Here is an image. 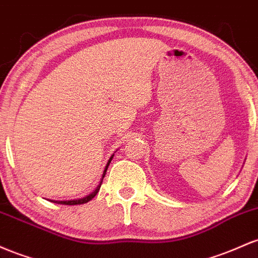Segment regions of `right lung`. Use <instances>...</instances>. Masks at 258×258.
Wrapping results in <instances>:
<instances>
[{
    "instance_id": "obj_1",
    "label": "right lung",
    "mask_w": 258,
    "mask_h": 258,
    "mask_svg": "<svg viewBox=\"0 0 258 258\" xmlns=\"http://www.w3.org/2000/svg\"><path fill=\"white\" fill-rule=\"evenodd\" d=\"M111 161H112V157L109 158L108 163H107L106 169H105V172H103V175H102V180H103V178H105V174H106V172H107V168H108L109 163H111ZM102 180H101V183L97 186V189L95 190L94 192H91L90 195L85 196V198L79 199V200H71V201H52V202H54V204H59V205H82V204H86V202H89V201H90V200H92V199L95 198V196H96V194L98 192V190H100V187H101V184H102Z\"/></svg>"
}]
</instances>
